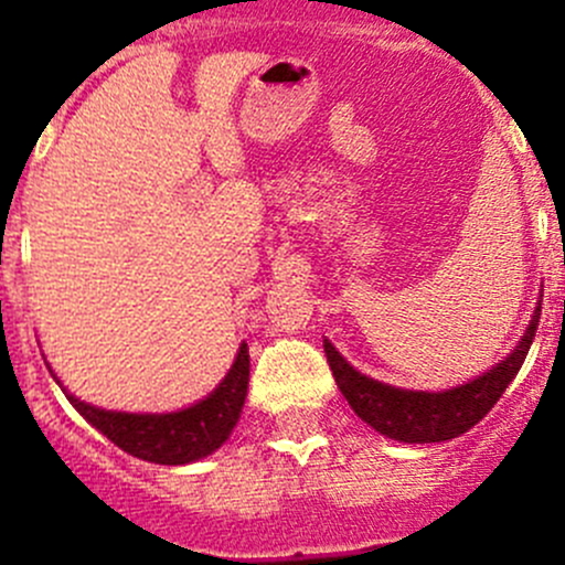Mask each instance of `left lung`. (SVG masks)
<instances>
[{"mask_svg":"<svg viewBox=\"0 0 565 565\" xmlns=\"http://www.w3.org/2000/svg\"><path fill=\"white\" fill-rule=\"evenodd\" d=\"M539 317L541 300L530 317L525 335L511 350V355H505L470 383L448 391H409L380 383L350 366L328 339L322 341V347L339 391L344 393L358 418L366 420L374 431L398 443H446L472 429L498 404V398L525 363Z\"/></svg>","mask_w":565,"mask_h":565,"instance_id":"8db88e82","label":"left lung"}]
</instances>
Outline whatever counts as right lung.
Segmentation results:
<instances>
[{
  "label": "right lung",
  "mask_w": 565,
  "mask_h": 565,
  "mask_svg": "<svg viewBox=\"0 0 565 565\" xmlns=\"http://www.w3.org/2000/svg\"><path fill=\"white\" fill-rule=\"evenodd\" d=\"M248 372V344L243 341L226 377L207 396L177 413H122V409L95 407L62 388L56 374L54 380L65 391L67 402L84 415V420L125 454L156 465H191L218 451L230 440L246 404Z\"/></svg>",
  "instance_id": "right-lung-1"
}]
</instances>
